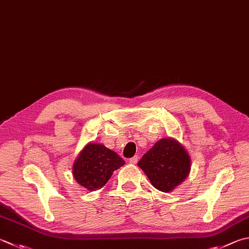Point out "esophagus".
Segmentation results:
<instances>
[{
  "instance_id": "1",
  "label": "esophagus",
  "mask_w": 249,
  "mask_h": 249,
  "mask_svg": "<svg viewBox=\"0 0 249 249\" xmlns=\"http://www.w3.org/2000/svg\"><path fill=\"white\" fill-rule=\"evenodd\" d=\"M128 162L130 164H136L138 162V156H135L133 158H130V159L128 160Z\"/></svg>"
}]
</instances>
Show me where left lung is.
<instances>
[{
	"label": "left lung",
	"instance_id": "8db88e82",
	"mask_svg": "<svg viewBox=\"0 0 249 249\" xmlns=\"http://www.w3.org/2000/svg\"><path fill=\"white\" fill-rule=\"evenodd\" d=\"M138 166L146 173L153 186L168 193L187 178L191 159L178 140L163 138L143 155Z\"/></svg>",
	"mask_w": 249,
	"mask_h": 249
}]
</instances>
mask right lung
<instances>
[{"label":"right lung","mask_w":249,"mask_h":249,"mask_svg":"<svg viewBox=\"0 0 249 249\" xmlns=\"http://www.w3.org/2000/svg\"><path fill=\"white\" fill-rule=\"evenodd\" d=\"M125 164L116 152L103 144L88 143L76 159L73 166L75 179L89 191L105 186L115 170Z\"/></svg>","instance_id":"right-lung-1"}]
</instances>
